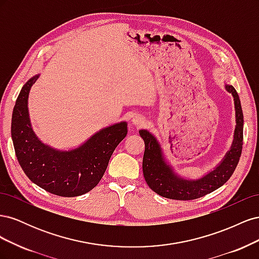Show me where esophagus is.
<instances>
[{"label": "esophagus", "instance_id": "obj_1", "mask_svg": "<svg viewBox=\"0 0 259 259\" xmlns=\"http://www.w3.org/2000/svg\"><path fill=\"white\" fill-rule=\"evenodd\" d=\"M132 124L135 125V126H142V125H144L146 123V119L140 114H136L132 117Z\"/></svg>", "mask_w": 259, "mask_h": 259}]
</instances>
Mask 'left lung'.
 Masks as SVG:
<instances>
[{
    "label": "left lung",
    "instance_id": "left-lung-1",
    "mask_svg": "<svg viewBox=\"0 0 259 259\" xmlns=\"http://www.w3.org/2000/svg\"><path fill=\"white\" fill-rule=\"evenodd\" d=\"M226 91L230 93L236 110V128L230 149L222 161L199 178H187L176 173L168 162L163 148L151 132L140 130L139 135L145 142L143 171L147 185L161 197L173 200H194L215 191L222 187L236 169L243 145V112L237 91L232 85L225 83Z\"/></svg>",
    "mask_w": 259,
    "mask_h": 259
}]
</instances>
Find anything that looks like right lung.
<instances>
[{
  "label": "right lung",
  "mask_w": 259,
  "mask_h": 259,
  "mask_svg": "<svg viewBox=\"0 0 259 259\" xmlns=\"http://www.w3.org/2000/svg\"><path fill=\"white\" fill-rule=\"evenodd\" d=\"M40 73L22 86L12 116V139L21 168L42 189L60 197H77L91 191L104 176L109 160L127 134L121 121L93 134L83 144L68 150L44 144L30 121L28 99Z\"/></svg>",
  "instance_id": "right-lung-1"
}]
</instances>
